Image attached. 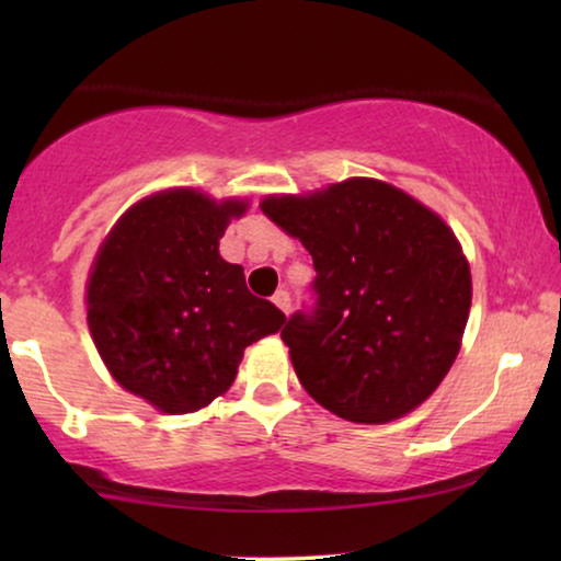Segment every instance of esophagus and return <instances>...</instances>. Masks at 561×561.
Returning <instances> with one entry per match:
<instances>
[{
  "instance_id": "34e87169",
  "label": "esophagus",
  "mask_w": 561,
  "mask_h": 561,
  "mask_svg": "<svg viewBox=\"0 0 561 561\" xmlns=\"http://www.w3.org/2000/svg\"><path fill=\"white\" fill-rule=\"evenodd\" d=\"M273 304L275 306H278V309L283 311V313H290V294H288V290H278V294H275L273 296Z\"/></svg>"
}]
</instances>
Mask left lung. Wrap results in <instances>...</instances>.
Segmentation results:
<instances>
[{
  "label": "left lung",
  "instance_id": "1",
  "mask_svg": "<svg viewBox=\"0 0 561 561\" xmlns=\"http://www.w3.org/2000/svg\"><path fill=\"white\" fill-rule=\"evenodd\" d=\"M313 257L311 311L280 336L313 401L355 424H388L439 388L470 317L462 244L439 214L375 179L260 204Z\"/></svg>",
  "mask_w": 561,
  "mask_h": 561
}]
</instances>
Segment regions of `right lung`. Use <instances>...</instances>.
<instances>
[{"label": "right lung", "instance_id": "obj_1", "mask_svg": "<svg viewBox=\"0 0 561 561\" xmlns=\"http://www.w3.org/2000/svg\"><path fill=\"white\" fill-rule=\"evenodd\" d=\"M248 202L194 188L158 191L122 214L87 283L89 332L106 370L163 413H191L227 393L244 347L286 313L244 286L219 240Z\"/></svg>", "mask_w": 561, "mask_h": 561}]
</instances>
